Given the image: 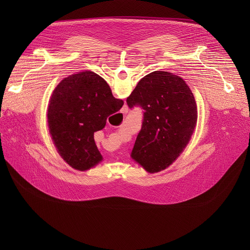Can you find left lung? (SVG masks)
Wrapping results in <instances>:
<instances>
[{
    "label": "left lung",
    "mask_w": 250,
    "mask_h": 250,
    "mask_svg": "<svg viewBox=\"0 0 250 250\" xmlns=\"http://www.w3.org/2000/svg\"><path fill=\"white\" fill-rule=\"evenodd\" d=\"M126 103L145 111L131 158L149 173L166 169L183 152L197 124L192 91L181 77L154 71L138 82Z\"/></svg>",
    "instance_id": "obj_1"
}]
</instances>
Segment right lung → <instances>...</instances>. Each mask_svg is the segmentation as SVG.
Segmentation results:
<instances>
[{
	"label": "right lung",
	"mask_w": 250,
	"mask_h": 250,
	"mask_svg": "<svg viewBox=\"0 0 250 250\" xmlns=\"http://www.w3.org/2000/svg\"><path fill=\"white\" fill-rule=\"evenodd\" d=\"M123 104L108 83L92 71L64 78L51 95L47 122L53 144L65 162L80 171L100 163L103 157L94 132L103 129L108 117Z\"/></svg>",
	"instance_id": "1"
}]
</instances>
